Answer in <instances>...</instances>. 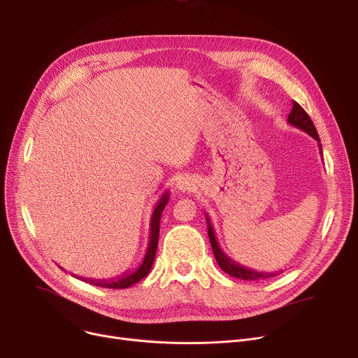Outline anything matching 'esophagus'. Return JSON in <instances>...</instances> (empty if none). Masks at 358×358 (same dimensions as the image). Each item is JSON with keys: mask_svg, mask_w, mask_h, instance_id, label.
Instances as JSON below:
<instances>
[{"mask_svg": "<svg viewBox=\"0 0 358 358\" xmlns=\"http://www.w3.org/2000/svg\"><path fill=\"white\" fill-rule=\"evenodd\" d=\"M180 189H181V190H187V189H189V187H187L185 182H181V184H180Z\"/></svg>", "mask_w": 358, "mask_h": 358, "instance_id": "1", "label": "esophagus"}]
</instances>
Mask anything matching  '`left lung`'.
<instances>
[{
    "label": "left lung",
    "mask_w": 358,
    "mask_h": 358,
    "mask_svg": "<svg viewBox=\"0 0 358 358\" xmlns=\"http://www.w3.org/2000/svg\"><path fill=\"white\" fill-rule=\"evenodd\" d=\"M287 122L300 129L303 130L305 134H308L309 136H312L317 143H319V150H321L322 154V146H321V141H319V136H317V131H316V127L313 124V122L310 120V117L308 116V113L300 107L296 101H293V107H292V111L290 115L287 117ZM206 222H208V235H209V239H210V245H212V250H213V254H215V258L217 261L219 267L224 271L228 273L229 275L235 277V278H241V280H259V278H270V277H274V275H278L280 273H283V270H278V271H274V273H261V271H255V270H251V268H247L243 267L241 264H238V262H235L234 259H231L227 254H224L219 243H217V239H216V235H215V231H213V227L210 223V219L209 216L206 215Z\"/></svg>",
    "instance_id": "left-lung-1"
}]
</instances>
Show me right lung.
I'll return each instance as SVG.
<instances>
[{"instance_id":"add662e5","label":"right lung","mask_w":358,"mask_h":358,"mask_svg":"<svg viewBox=\"0 0 358 358\" xmlns=\"http://www.w3.org/2000/svg\"><path fill=\"white\" fill-rule=\"evenodd\" d=\"M169 193L165 192L159 201L157 203L152 216H150V228H149V243L145 252V257L141 262V266L130 273H123L122 275L116 278H110V280H92V278H83L84 281L94 286L99 287H108V289H127L130 286L136 285L138 281H141L143 277L148 275L154 266V259L157 255V247H158V238H159V222H161V215L162 210L165 209V206L168 203ZM78 278V277H77Z\"/></svg>"}]
</instances>
